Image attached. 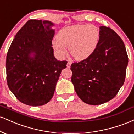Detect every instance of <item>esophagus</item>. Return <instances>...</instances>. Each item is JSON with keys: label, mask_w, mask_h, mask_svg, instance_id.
<instances>
[{"label": "esophagus", "mask_w": 134, "mask_h": 134, "mask_svg": "<svg viewBox=\"0 0 134 134\" xmlns=\"http://www.w3.org/2000/svg\"><path fill=\"white\" fill-rule=\"evenodd\" d=\"M71 64H72L71 61H69V62H67V67H68V68H70V66H71Z\"/></svg>", "instance_id": "obj_1"}]
</instances>
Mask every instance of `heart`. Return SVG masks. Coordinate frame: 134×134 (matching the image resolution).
Returning <instances> with one entry per match:
<instances>
[{"instance_id": "1", "label": "heart", "mask_w": 134, "mask_h": 134, "mask_svg": "<svg viewBox=\"0 0 134 134\" xmlns=\"http://www.w3.org/2000/svg\"><path fill=\"white\" fill-rule=\"evenodd\" d=\"M99 40L98 28L93 24H76L61 29L57 38L52 41V47L60 57L67 53V47L74 59L82 60L91 55Z\"/></svg>"}]
</instances>
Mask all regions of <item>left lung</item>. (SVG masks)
<instances>
[{
  "instance_id": "8db88e82",
  "label": "left lung",
  "mask_w": 134,
  "mask_h": 134,
  "mask_svg": "<svg viewBox=\"0 0 134 134\" xmlns=\"http://www.w3.org/2000/svg\"><path fill=\"white\" fill-rule=\"evenodd\" d=\"M128 55L113 30L99 27L98 47L90 57L71 65V81L83 102L98 105L113 99L125 81Z\"/></svg>"
}]
</instances>
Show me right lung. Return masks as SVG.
<instances>
[{"instance_id": "obj_1", "label": "right lung", "mask_w": 134, "mask_h": 134, "mask_svg": "<svg viewBox=\"0 0 134 134\" xmlns=\"http://www.w3.org/2000/svg\"><path fill=\"white\" fill-rule=\"evenodd\" d=\"M54 24L31 19L21 27L12 41L6 58L7 82L17 99L37 107L49 102L67 61L53 55Z\"/></svg>"}]
</instances>
